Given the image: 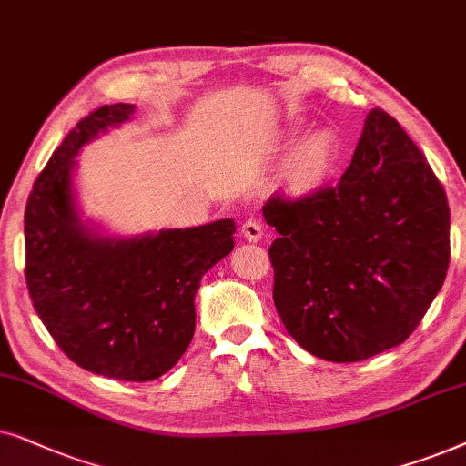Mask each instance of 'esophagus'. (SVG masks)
Here are the masks:
<instances>
[{
	"mask_svg": "<svg viewBox=\"0 0 466 466\" xmlns=\"http://www.w3.org/2000/svg\"><path fill=\"white\" fill-rule=\"evenodd\" d=\"M240 234L247 240H253V243H258V240H262L264 237V226L262 221L258 219V217H249V219L243 221V228H240Z\"/></svg>",
	"mask_w": 466,
	"mask_h": 466,
	"instance_id": "esophagus-1",
	"label": "esophagus"
}]
</instances>
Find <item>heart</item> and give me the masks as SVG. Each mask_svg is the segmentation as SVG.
<instances>
[{"label":"heart","mask_w":466,"mask_h":466,"mask_svg":"<svg viewBox=\"0 0 466 466\" xmlns=\"http://www.w3.org/2000/svg\"><path fill=\"white\" fill-rule=\"evenodd\" d=\"M334 157V142L326 134H315L291 155V170L302 181H319L332 170Z\"/></svg>","instance_id":"b5f03b06"}]
</instances>
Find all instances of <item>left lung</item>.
I'll use <instances>...</instances> for the list:
<instances>
[{"instance_id": "8db88e82", "label": "left lung", "mask_w": 466, "mask_h": 466, "mask_svg": "<svg viewBox=\"0 0 466 466\" xmlns=\"http://www.w3.org/2000/svg\"><path fill=\"white\" fill-rule=\"evenodd\" d=\"M277 313L302 350L360 362L405 343L450 266V207L424 155L381 108L337 185L262 208Z\"/></svg>"}]
</instances>
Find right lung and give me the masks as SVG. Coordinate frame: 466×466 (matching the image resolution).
Instances as JSON below:
<instances>
[{
    "label": "right lung",
    "mask_w": 466,
    "mask_h": 466,
    "mask_svg": "<svg viewBox=\"0 0 466 466\" xmlns=\"http://www.w3.org/2000/svg\"><path fill=\"white\" fill-rule=\"evenodd\" d=\"M134 104L93 110L35 178L25 208V279L35 313L72 362L121 381L175 367L196 330L202 277L234 249V219L138 237H106L80 219V147L119 127Z\"/></svg>",
    "instance_id": "right-lung-1"
}]
</instances>
